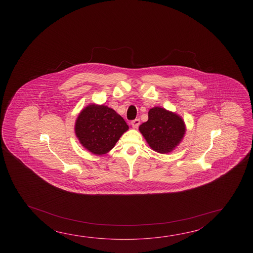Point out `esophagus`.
<instances>
[{
    "instance_id": "34e87169",
    "label": "esophagus",
    "mask_w": 253,
    "mask_h": 253,
    "mask_svg": "<svg viewBox=\"0 0 253 253\" xmlns=\"http://www.w3.org/2000/svg\"><path fill=\"white\" fill-rule=\"evenodd\" d=\"M140 125V120L139 119H135L131 122V126L133 128H137L138 126Z\"/></svg>"
}]
</instances>
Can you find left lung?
I'll list each match as a JSON object with an SVG mask.
<instances>
[{
    "label": "left lung",
    "mask_w": 253,
    "mask_h": 253,
    "mask_svg": "<svg viewBox=\"0 0 253 253\" xmlns=\"http://www.w3.org/2000/svg\"><path fill=\"white\" fill-rule=\"evenodd\" d=\"M138 129L151 149L164 154L174 151L182 142L186 125L178 114L154 107L148 112V121L143 123Z\"/></svg>",
    "instance_id": "8db88e82"
}]
</instances>
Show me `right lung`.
<instances>
[{
	"label": "right lung",
	"instance_id": "right-lung-1",
	"mask_svg": "<svg viewBox=\"0 0 253 253\" xmlns=\"http://www.w3.org/2000/svg\"><path fill=\"white\" fill-rule=\"evenodd\" d=\"M128 129L125 119L111 108L91 103L81 110L75 123L79 143L95 155L108 153Z\"/></svg>",
	"mask_w": 253,
	"mask_h": 253
}]
</instances>
